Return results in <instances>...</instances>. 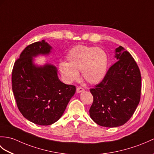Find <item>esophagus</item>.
<instances>
[{
	"label": "esophagus",
	"instance_id": "esophagus-1",
	"mask_svg": "<svg viewBox=\"0 0 154 154\" xmlns=\"http://www.w3.org/2000/svg\"><path fill=\"white\" fill-rule=\"evenodd\" d=\"M85 91V89L83 88H82L81 87H78L77 88V92H78V93H80V92H84Z\"/></svg>",
	"mask_w": 154,
	"mask_h": 154
}]
</instances>
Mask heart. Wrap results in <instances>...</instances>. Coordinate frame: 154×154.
<instances>
[{
  "label": "heart",
  "mask_w": 154,
  "mask_h": 154,
  "mask_svg": "<svg viewBox=\"0 0 154 154\" xmlns=\"http://www.w3.org/2000/svg\"><path fill=\"white\" fill-rule=\"evenodd\" d=\"M66 62L60 63L59 69L67 83L75 81L81 72L83 79L90 84H97L105 77L108 56L100 48L77 45L66 56Z\"/></svg>",
  "instance_id": "heart-1"
}]
</instances>
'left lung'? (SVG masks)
<instances>
[{
	"mask_svg": "<svg viewBox=\"0 0 154 154\" xmlns=\"http://www.w3.org/2000/svg\"><path fill=\"white\" fill-rule=\"evenodd\" d=\"M115 52L117 62L102 82L90 90L93 96L90 116L96 123L106 127L126 123L140 100L141 75L137 63L121 46Z\"/></svg>",
	"mask_w": 154,
	"mask_h": 154,
	"instance_id": "1",
	"label": "left lung"
}]
</instances>
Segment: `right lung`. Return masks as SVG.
<instances>
[{
    "instance_id": "add662e5",
    "label": "right lung",
    "mask_w": 154,
    "mask_h": 154,
    "mask_svg": "<svg viewBox=\"0 0 154 154\" xmlns=\"http://www.w3.org/2000/svg\"><path fill=\"white\" fill-rule=\"evenodd\" d=\"M51 50L45 40L27 46L12 70V91L17 108L25 118L39 125L56 122L76 91L75 86L60 81L56 66L34 63L33 58L48 55Z\"/></svg>"
}]
</instances>
